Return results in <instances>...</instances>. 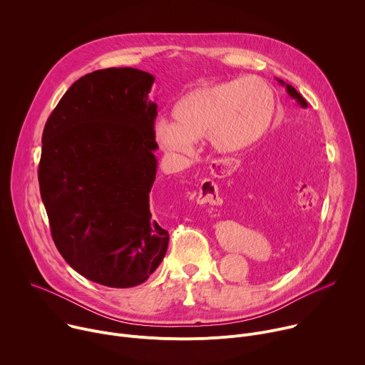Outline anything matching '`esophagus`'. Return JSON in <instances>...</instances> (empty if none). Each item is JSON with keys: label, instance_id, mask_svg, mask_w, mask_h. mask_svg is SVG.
<instances>
[{"label": "esophagus", "instance_id": "34e87169", "mask_svg": "<svg viewBox=\"0 0 365 365\" xmlns=\"http://www.w3.org/2000/svg\"><path fill=\"white\" fill-rule=\"evenodd\" d=\"M232 160L231 159H215L211 162V172L212 175L218 176V178H225L228 175L232 173ZM196 202L197 203H210V205H221L222 203V197L218 195V186L214 180L211 179H205L200 183V187L197 190V196H196Z\"/></svg>", "mask_w": 365, "mask_h": 365}]
</instances>
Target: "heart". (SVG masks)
Listing matches in <instances>:
<instances>
[{
	"label": "heart",
	"mask_w": 365,
	"mask_h": 365,
	"mask_svg": "<svg viewBox=\"0 0 365 365\" xmlns=\"http://www.w3.org/2000/svg\"><path fill=\"white\" fill-rule=\"evenodd\" d=\"M276 115L277 96L267 81L232 79L186 92L172 108L173 123L154 124V138L170 154H189L205 135L222 153H240L269 134Z\"/></svg>",
	"instance_id": "obj_1"
}]
</instances>
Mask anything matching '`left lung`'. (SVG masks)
Instances as JSON below:
<instances>
[{
  "mask_svg": "<svg viewBox=\"0 0 365 365\" xmlns=\"http://www.w3.org/2000/svg\"><path fill=\"white\" fill-rule=\"evenodd\" d=\"M282 85L286 86V91L289 92V95L292 98H294L299 103L300 107L306 108L307 107V102L306 99L292 86V85H286L282 79H277ZM276 162H274V166L277 168H294V169H306L310 163H309V150L307 148H297L296 145H292L289 141H283L280 143L277 147H276Z\"/></svg>",
  "mask_w": 365,
  "mask_h": 365,
  "instance_id": "obj_1",
  "label": "left lung"
}]
</instances>
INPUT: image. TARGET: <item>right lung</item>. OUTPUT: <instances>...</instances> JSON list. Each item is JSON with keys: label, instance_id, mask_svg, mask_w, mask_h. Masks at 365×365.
Returning a JSON list of instances; mask_svg holds the SVG:
<instances>
[{"label": "right lung", "instance_id": "obj_1", "mask_svg": "<svg viewBox=\"0 0 365 365\" xmlns=\"http://www.w3.org/2000/svg\"><path fill=\"white\" fill-rule=\"evenodd\" d=\"M153 82L134 68L88 73L43 130L38 185L51 238L73 270L102 286L144 283L169 245L150 212L159 147Z\"/></svg>", "mask_w": 365, "mask_h": 365}]
</instances>
